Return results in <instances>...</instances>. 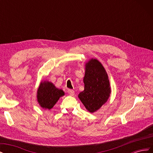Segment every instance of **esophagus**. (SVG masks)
Here are the masks:
<instances>
[{
    "mask_svg": "<svg viewBox=\"0 0 153 153\" xmlns=\"http://www.w3.org/2000/svg\"><path fill=\"white\" fill-rule=\"evenodd\" d=\"M68 94L70 95V96H74V95H75V91H74L73 90L69 89L68 91Z\"/></svg>",
    "mask_w": 153,
    "mask_h": 153,
    "instance_id": "1",
    "label": "esophagus"
}]
</instances>
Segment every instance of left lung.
<instances>
[{"label":"left lung","instance_id":"obj_1","mask_svg":"<svg viewBox=\"0 0 153 153\" xmlns=\"http://www.w3.org/2000/svg\"><path fill=\"white\" fill-rule=\"evenodd\" d=\"M84 90L78 94L81 102L91 113L96 112L108 100L111 88L105 68L96 59L85 64Z\"/></svg>","mask_w":153,"mask_h":153}]
</instances>
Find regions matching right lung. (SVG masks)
<instances>
[{"label":"right lung","instance_id":"add662e5","mask_svg":"<svg viewBox=\"0 0 153 153\" xmlns=\"http://www.w3.org/2000/svg\"><path fill=\"white\" fill-rule=\"evenodd\" d=\"M64 94V92L57 88L53 83L43 80L41 82L37 91V100L41 108L50 110Z\"/></svg>","mask_w":153,"mask_h":153}]
</instances>
